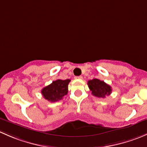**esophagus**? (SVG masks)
Masks as SVG:
<instances>
[{
	"label": "esophagus",
	"instance_id": "obj_1",
	"mask_svg": "<svg viewBox=\"0 0 147 147\" xmlns=\"http://www.w3.org/2000/svg\"><path fill=\"white\" fill-rule=\"evenodd\" d=\"M75 78H77V79H82L83 76H76Z\"/></svg>",
	"mask_w": 147,
	"mask_h": 147
}]
</instances>
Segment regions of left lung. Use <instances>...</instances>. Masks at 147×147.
I'll list each match as a JSON object with an SVG mask.
<instances>
[{"instance_id":"obj_1","label":"left lung","mask_w":147,"mask_h":147,"mask_svg":"<svg viewBox=\"0 0 147 147\" xmlns=\"http://www.w3.org/2000/svg\"><path fill=\"white\" fill-rule=\"evenodd\" d=\"M88 86L93 96L98 98H105L106 96L110 95L112 92L110 86L97 78L88 81Z\"/></svg>"}]
</instances>
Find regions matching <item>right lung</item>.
Returning a JSON list of instances; mask_svg holds the SVG:
<instances>
[{"label": "right lung", "mask_w": 147, "mask_h": 147, "mask_svg": "<svg viewBox=\"0 0 147 147\" xmlns=\"http://www.w3.org/2000/svg\"><path fill=\"white\" fill-rule=\"evenodd\" d=\"M70 80L58 79L53 81L49 86L42 90V94L44 98L50 102L60 100L68 93V85Z\"/></svg>", "instance_id": "add662e5"}]
</instances>
